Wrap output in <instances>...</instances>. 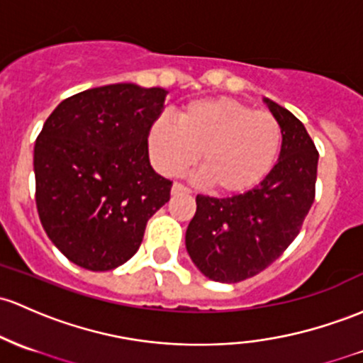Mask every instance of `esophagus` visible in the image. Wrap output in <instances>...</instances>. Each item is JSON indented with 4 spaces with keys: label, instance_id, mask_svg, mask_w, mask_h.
<instances>
[{
    "label": "esophagus",
    "instance_id": "esophagus-1",
    "mask_svg": "<svg viewBox=\"0 0 363 363\" xmlns=\"http://www.w3.org/2000/svg\"><path fill=\"white\" fill-rule=\"evenodd\" d=\"M191 191L189 188H186L184 184H181V182H174L172 184V194H189Z\"/></svg>",
    "mask_w": 363,
    "mask_h": 363
}]
</instances>
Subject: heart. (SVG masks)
Masks as SVG:
<instances>
[{"label": "heart", "mask_w": 363, "mask_h": 363, "mask_svg": "<svg viewBox=\"0 0 363 363\" xmlns=\"http://www.w3.org/2000/svg\"><path fill=\"white\" fill-rule=\"evenodd\" d=\"M272 113L233 98H208L179 111L177 123L158 117L148 134L150 157L163 175H177L198 160L200 177L220 194H241L267 177L281 148Z\"/></svg>", "instance_id": "b5f03b06"}]
</instances>
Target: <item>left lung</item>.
<instances>
[{"label": "left lung", "mask_w": 363, "mask_h": 363, "mask_svg": "<svg viewBox=\"0 0 363 363\" xmlns=\"http://www.w3.org/2000/svg\"><path fill=\"white\" fill-rule=\"evenodd\" d=\"M281 127L279 162L253 189L230 198L196 196L186 250L205 277L245 281L265 270L300 233L315 198L318 151L289 110L264 98Z\"/></svg>", "instance_id": "left-lung-1"}]
</instances>
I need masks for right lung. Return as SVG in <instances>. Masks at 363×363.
<instances>
[{
    "label": "right lung",
    "mask_w": 363,
    "mask_h": 363,
    "mask_svg": "<svg viewBox=\"0 0 363 363\" xmlns=\"http://www.w3.org/2000/svg\"><path fill=\"white\" fill-rule=\"evenodd\" d=\"M167 91L130 82L82 91L48 117L34 146L35 205L48 238L82 269H117L141 246L172 181L150 165Z\"/></svg>",
    "instance_id": "right-lung-1"
}]
</instances>
